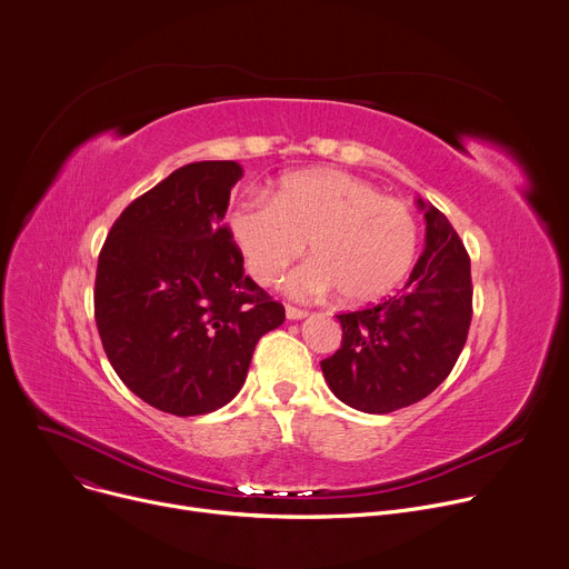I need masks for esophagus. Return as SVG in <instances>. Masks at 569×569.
Instances as JSON below:
<instances>
[{"instance_id":"esophagus-1","label":"esophagus","mask_w":569,"mask_h":569,"mask_svg":"<svg viewBox=\"0 0 569 569\" xmlns=\"http://www.w3.org/2000/svg\"><path fill=\"white\" fill-rule=\"evenodd\" d=\"M308 316V311H303V308H297V306H286V318L288 320H301V318H306Z\"/></svg>"}]
</instances>
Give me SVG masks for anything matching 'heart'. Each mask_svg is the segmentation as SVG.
<instances>
[{"label":"heart","instance_id":"heart-1","mask_svg":"<svg viewBox=\"0 0 569 569\" xmlns=\"http://www.w3.org/2000/svg\"><path fill=\"white\" fill-rule=\"evenodd\" d=\"M231 231L258 283H274L306 242L313 261L290 277V290L316 297L336 288L353 306L390 295L420 244L418 220L403 201L340 170L295 172L270 199H242Z\"/></svg>","mask_w":569,"mask_h":569}]
</instances>
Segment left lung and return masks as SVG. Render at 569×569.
I'll return each instance as SVG.
<instances>
[{
	"mask_svg": "<svg viewBox=\"0 0 569 569\" xmlns=\"http://www.w3.org/2000/svg\"><path fill=\"white\" fill-rule=\"evenodd\" d=\"M418 203L427 244L410 279L395 297L336 316L342 345L320 363L340 401L375 416L431 395L453 370L472 322L470 253L436 206Z\"/></svg>",
	"mask_w": 569,
	"mask_h": 569,
	"instance_id": "obj_1",
	"label": "left lung"
}]
</instances>
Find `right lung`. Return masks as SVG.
Listing matches in <instances>:
<instances>
[{
	"instance_id": "obj_1",
	"label": "right lung",
	"mask_w": 569,
	"mask_h": 569,
	"mask_svg": "<svg viewBox=\"0 0 569 569\" xmlns=\"http://www.w3.org/2000/svg\"><path fill=\"white\" fill-rule=\"evenodd\" d=\"M242 168L199 161L133 199L99 251L94 322L122 383L179 418L229 403L283 303L242 268L224 213Z\"/></svg>"
}]
</instances>
